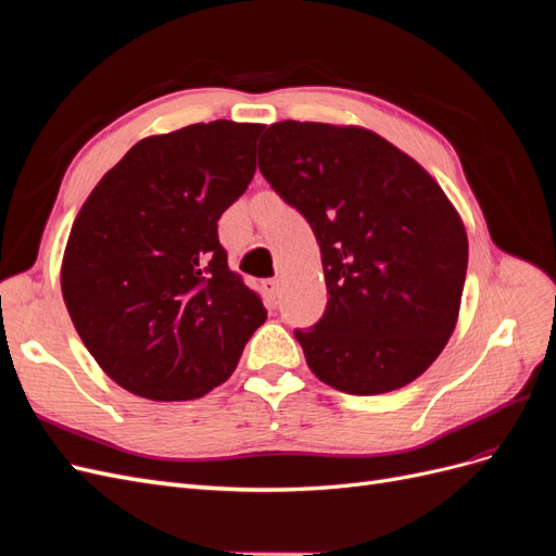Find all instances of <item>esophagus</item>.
Here are the masks:
<instances>
[{"label": "esophagus", "instance_id": "obj_1", "mask_svg": "<svg viewBox=\"0 0 556 556\" xmlns=\"http://www.w3.org/2000/svg\"><path fill=\"white\" fill-rule=\"evenodd\" d=\"M278 292H280V282H278L276 278H266V280H262V294L266 296V301H276Z\"/></svg>", "mask_w": 556, "mask_h": 556}]
</instances>
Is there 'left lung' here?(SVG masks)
<instances>
[{
  "label": "left lung",
  "instance_id": "left-lung-1",
  "mask_svg": "<svg viewBox=\"0 0 556 556\" xmlns=\"http://www.w3.org/2000/svg\"><path fill=\"white\" fill-rule=\"evenodd\" d=\"M260 172L323 255L325 315L294 329L311 371L357 396L422 376L457 325L468 264L441 185L376 131L296 121L266 129Z\"/></svg>",
  "mask_w": 556,
  "mask_h": 556
}]
</instances>
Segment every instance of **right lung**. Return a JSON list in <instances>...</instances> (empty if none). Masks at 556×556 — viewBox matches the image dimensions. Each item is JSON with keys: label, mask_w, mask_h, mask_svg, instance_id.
I'll use <instances>...</instances> for the list:
<instances>
[{"label": "right lung", "mask_w": 556, "mask_h": 556, "mask_svg": "<svg viewBox=\"0 0 556 556\" xmlns=\"http://www.w3.org/2000/svg\"><path fill=\"white\" fill-rule=\"evenodd\" d=\"M264 125L213 121L148 137L97 182L62 260L90 355L127 392L190 401L237 368L266 308L231 271L217 220L255 176Z\"/></svg>", "instance_id": "obj_1"}]
</instances>
